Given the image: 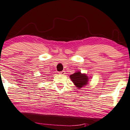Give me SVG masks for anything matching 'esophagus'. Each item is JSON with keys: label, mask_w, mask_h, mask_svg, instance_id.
<instances>
[{"label": "esophagus", "mask_w": 130, "mask_h": 130, "mask_svg": "<svg viewBox=\"0 0 130 130\" xmlns=\"http://www.w3.org/2000/svg\"><path fill=\"white\" fill-rule=\"evenodd\" d=\"M59 74H65V71H61V72H60V73H59Z\"/></svg>", "instance_id": "esophagus-1"}]
</instances>
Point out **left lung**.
I'll return each mask as SVG.
<instances>
[{
  "instance_id": "obj_1",
  "label": "left lung",
  "mask_w": 130,
  "mask_h": 130,
  "mask_svg": "<svg viewBox=\"0 0 130 130\" xmlns=\"http://www.w3.org/2000/svg\"><path fill=\"white\" fill-rule=\"evenodd\" d=\"M89 77L85 73H81L80 71H77L70 75V78L77 89H80L88 84Z\"/></svg>"
}]
</instances>
